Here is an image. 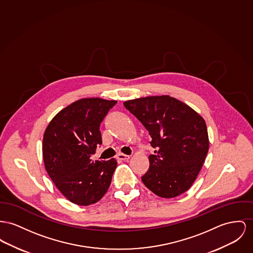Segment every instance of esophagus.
I'll return each instance as SVG.
<instances>
[{"instance_id":"1","label":"esophagus","mask_w":253,"mask_h":253,"mask_svg":"<svg viewBox=\"0 0 253 253\" xmlns=\"http://www.w3.org/2000/svg\"><path fill=\"white\" fill-rule=\"evenodd\" d=\"M117 158H118L119 160L127 161V160L130 158V156H129V155H126V154H124V153H118V154H117Z\"/></svg>"}]
</instances>
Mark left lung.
I'll list each match as a JSON object with an SVG mask.
<instances>
[{
  "label": "left lung",
  "mask_w": 253,
  "mask_h": 253,
  "mask_svg": "<svg viewBox=\"0 0 253 253\" xmlns=\"http://www.w3.org/2000/svg\"><path fill=\"white\" fill-rule=\"evenodd\" d=\"M149 131L155 149L142 181L161 198H175L196 180L209 149L205 121L182 101L152 96L124 102Z\"/></svg>",
  "instance_id": "8db88e82"
}]
</instances>
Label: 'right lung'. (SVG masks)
I'll return each mask as SVG.
<instances>
[{
	"label": "right lung",
	"mask_w": 253,
	"mask_h": 253,
	"mask_svg": "<svg viewBox=\"0 0 253 253\" xmlns=\"http://www.w3.org/2000/svg\"><path fill=\"white\" fill-rule=\"evenodd\" d=\"M117 101L82 99L58 112L43 137V159L52 182L78 205L96 203L108 190L117 161H92L101 145L100 126Z\"/></svg>",
	"instance_id": "1"
}]
</instances>
